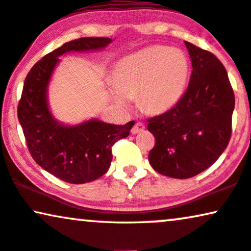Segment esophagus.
<instances>
[{"label":"esophagus","instance_id":"1","mask_svg":"<svg viewBox=\"0 0 251 251\" xmlns=\"http://www.w3.org/2000/svg\"><path fill=\"white\" fill-rule=\"evenodd\" d=\"M144 129H145L144 124H141V123H135V125L133 126L132 129H131V133H132V134H138V133L142 132V131H144Z\"/></svg>","mask_w":251,"mask_h":251}]
</instances>
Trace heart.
Instances as JSON below:
<instances>
[{
  "label": "heart",
  "mask_w": 251,
  "mask_h": 251,
  "mask_svg": "<svg viewBox=\"0 0 251 251\" xmlns=\"http://www.w3.org/2000/svg\"><path fill=\"white\" fill-rule=\"evenodd\" d=\"M189 74V60L182 50L151 46L116 63L110 95L123 106L136 97L142 112L163 113L183 97Z\"/></svg>",
  "instance_id": "1"
}]
</instances>
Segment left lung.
Wrapping results in <instances>:
<instances>
[{
	"label": "left lung",
	"mask_w": 251,
	"mask_h": 251,
	"mask_svg": "<svg viewBox=\"0 0 251 251\" xmlns=\"http://www.w3.org/2000/svg\"><path fill=\"white\" fill-rule=\"evenodd\" d=\"M192 73L188 90L173 109L148 119L156 139L151 166L161 175L185 179L211 167L231 134L235 97L226 68L217 56L185 41Z\"/></svg>",
	"instance_id": "1"
}]
</instances>
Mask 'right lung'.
Here are the masks:
<instances>
[{"instance_id":"1","label":"right lung","mask_w":251,"mask_h":251,"mask_svg":"<svg viewBox=\"0 0 251 251\" xmlns=\"http://www.w3.org/2000/svg\"><path fill=\"white\" fill-rule=\"evenodd\" d=\"M111 43V38L87 37L63 44L38 61L25 78L17 113L28 151L38 166L67 183L83 184L103 176L112 161L111 147L128 136L134 122L125 125L98 119L77 125L60 123L49 106L50 81L59 56L100 50Z\"/></svg>"}]
</instances>
